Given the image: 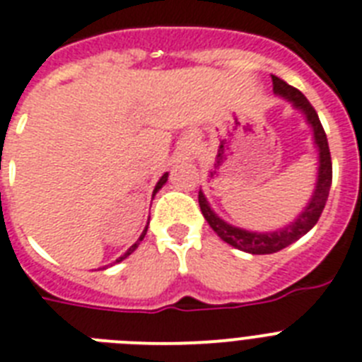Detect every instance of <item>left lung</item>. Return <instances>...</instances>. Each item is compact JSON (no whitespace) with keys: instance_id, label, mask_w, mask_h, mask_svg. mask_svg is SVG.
Wrapping results in <instances>:
<instances>
[{"instance_id":"obj_1","label":"left lung","mask_w":362,"mask_h":362,"mask_svg":"<svg viewBox=\"0 0 362 362\" xmlns=\"http://www.w3.org/2000/svg\"><path fill=\"white\" fill-rule=\"evenodd\" d=\"M273 79V93L281 98L288 100L293 105V110L303 113L305 122L310 126L313 130V141L318 152V173H316V182H314V191L305 208L299 211L293 221L284 225L283 228L267 232L257 230H245V228L234 227L230 223L217 216L214 208L210 206L206 195L199 191V206H201L202 216L216 232L217 236L221 238L223 242H227L234 249H240L243 252H251V255H272L281 249L292 245L298 242L299 238L305 236L310 228L318 223L320 216L325 208L327 202L329 189H331V180H333V163H331V152H329L327 135H325L322 122L318 119V113L314 111L303 93H299L296 87L288 85L277 76H272Z\"/></svg>"}]
</instances>
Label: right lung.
Instances as JSON below:
<instances>
[{
    "mask_svg": "<svg viewBox=\"0 0 362 362\" xmlns=\"http://www.w3.org/2000/svg\"><path fill=\"white\" fill-rule=\"evenodd\" d=\"M167 178H169V173H165V175L161 176L160 180H158V184H156V187H154V193H152V195H156V193H158V191H160V189H161V187L165 186V182H167ZM146 228H148V225H146V227H145V230L141 232V236H139V240H137V242H135V243H134V245H132V247H130V249H128V251H126V252H124V255H122V257H119V258H117V260H115V262H113V264H117V262H122V260H124V258H128V257H130L132 252H134V251H135V249L139 247V243H141V242H143V238H145V234H146ZM105 267H107V266H105ZM105 267H104V269H105Z\"/></svg>",
    "mask_w": 362,
    "mask_h": 362,
    "instance_id": "obj_1",
    "label": "right lung"
}]
</instances>
